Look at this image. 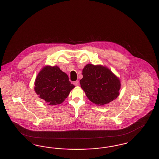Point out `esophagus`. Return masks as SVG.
Masks as SVG:
<instances>
[{
  "mask_svg": "<svg viewBox=\"0 0 159 159\" xmlns=\"http://www.w3.org/2000/svg\"><path fill=\"white\" fill-rule=\"evenodd\" d=\"M73 83H74V84H75V86H79V80H76V81H75Z\"/></svg>",
  "mask_w": 159,
  "mask_h": 159,
  "instance_id": "1",
  "label": "esophagus"
}]
</instances>
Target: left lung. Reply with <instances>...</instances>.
<instances>
[{"label": "left lung", "instance_id": "left-lung-1", "mask_svg": "<svg viewBox=\"0 0 159 159\" xmlns=\"http://www.w3.org/2000/svg\"><path fill=\"white\" fill-rule=\"evenodd\" d=\"M82 75L81 88L92 102L104 106L119 95L120 80L106 66L88 64L83 69Z\"/></svg>", "mask_w": 159, "mask_h": 159}]
</instances>
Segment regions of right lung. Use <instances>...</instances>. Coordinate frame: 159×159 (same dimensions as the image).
<instances>
[{
  "mask_svg": "<svg viewBox=\"0 0 159 159\" xmlns=\"http://www.w3.org/2000/svg\"><path fill=\"white\" fill-rule=\"evenodd\" d=\"M75 87L59 67L45 66L38 73L34 89L48 105L55 106L63 102Z\"/></svg>",
  "mask_w": 159,
  "mask_h": 159,
  "instance_id": "right-lung-1",
  "label": "right lung"
}]
</instances>
